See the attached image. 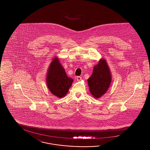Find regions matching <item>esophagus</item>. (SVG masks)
<instances>
[{
    "instance_id": "1",
    "label": "esophagus",
    "mask_w": 150,
    "mask_h": 150,
    "mask_svg": "<svg viewBox=\"0 0 150 150\" xmlns=\"http://www.w3.org/2000/svg\"><path fill=\"white\" fill-rule=\"evenodd\" d=\"M76 79H77V81H80L81 80V77H80V76H78Z\"/></svg>"
}]
</instances>
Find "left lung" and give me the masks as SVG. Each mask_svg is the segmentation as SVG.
<instances>
[{"label": "left lung", "instance_id": "left-lung-1", "mask_svg": "<svg viewBox=\"0 0 150 150\" xmlns=\"http://www.w3.org/2000/svg\"><path fill=\"white\" fill-rule=\"evenodd\" d=\"M112 80L111 74L106 59L101 58L93 67V73L88 79L90 92L95 98H99L109 88Z\"/></svg>", "mask_w": 150, "mask_h": 150}]
</instances>
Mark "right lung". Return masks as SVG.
I'll list each match as a JSON object with an SVG mask.
<instances>
[{
	"mask_svg": "<svg viewBox=\"0 0 150 150\" xmlns=\"http://www.w3.org/2000/svg\"><path fill=\"white\" fill-rule=\"evenodd\" d=\"M46 81L50 92L57 97H64L74 81L67 76L64 68L57 57H54L47 73Z\"/></svg>",
	"mask_w": 150,
	"mask_h": 150,
	"instance_id": "obj_1",
	"label": "right lung"
}]
</instances>
